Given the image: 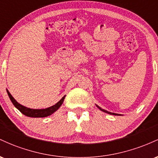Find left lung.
I'll return each instance as SVG.
<instances>
[{
    "label": "left lung",
    "instance_id": "obj_1",
    "mask_svg": "<svg viewBox=\"0 0 158 158\" xmlns=\"http://www.w3.org/2000/svg\"><path fill=\"white\" fill-rule=\"evenodd\" d=\"M97 107H98V108H99V109H100L101 110H102V111H104V112H106V113H108V114H113V115H118V114H115V113H111V112H109V111H107V110H103V109H102V108H99V106H97Z\"/></svg>",
    "mask_w": 158,
    "mask_h": 158
}]
</instances>
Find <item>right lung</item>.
I'll use <instances>...</instances> for the list:
<instances>
[{"label": "right lung", "instance_id": "obj_1", "mask_svg": "<svg viewBox=\"0 0 158 158\" xmlns=\"http://www.w3.org/2000/svg\"><path fill=\"white\" fill-rule=\"evenodd\" d=\"M7 94H8V96L9 97H10V100L12 101V104L15 106V108H18V109H19L23 114H24L25 116L29 117H48V116L51 115V114H53L56 110L59 109V107L61 106V104L64 102V99L65 97V96L61 98L60 101H59L56 105L50 107V108H45V109H31V108H26V107L19 104V103L12 97V96L11 95L8 90H7Z\"/></svg>", "mask_w": 158, "mask_h": 158}]
</instances>
